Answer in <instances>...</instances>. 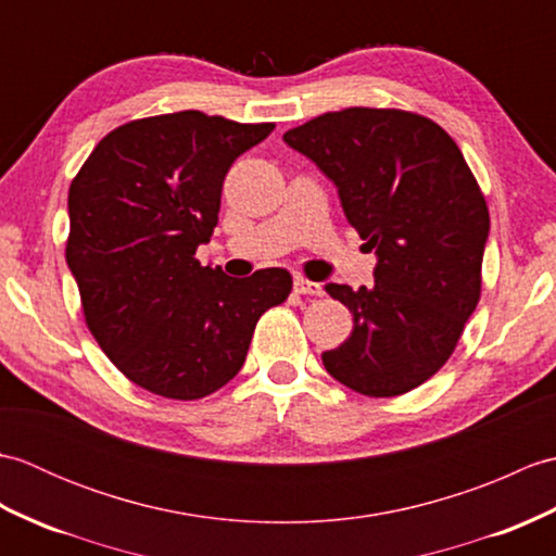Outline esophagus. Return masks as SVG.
I'll return each instance as SVG.
<instances>
[{
  "label": "esophagus",
  "mask_w": 556,
  "mask_h": 556,
  "mask_svg": "<svg viewBox=\"0 0 556 556\" xmlns=\"http://www.w3.org/2000/svg\"><path fill=\"white\" fill-rule=\"evenodd\" d=\"M293 291L301 293V296H323V285H317V281H311V279L296 277V281H293Z\"/></svg>",
  "instance_id": "esophagus-1"
}]
</instances>
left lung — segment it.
Instances as JSON below:
<instances>
[{"instance_id":"left-lung-1","label":"left lung","mask_w":556,"mask_h":556,"mask_svg":"<svg viewBox=\"0 0 556 556\" xmlns=\"http://www.w3.org/2000/svg\"><path fill=\"white\" fill-rule=\"evenodd\" d=\"M285 140L337 184L349 224L377 253L372 287H325L353 313L325 368L365 396L406 394L448 361L480 301L485 195L454 138L416 112H327Z\"/></svg>"}]
</instances>
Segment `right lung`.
Instances as JSON below:
<instances>
[{
	"mask_svg": "<svg viewBox=\"0 0 556 556\" xmlns=\"http://www.w3.org/2000/svg\"><path fill=\"white\" fill-rule=\"evenodd\" d=\"M271 128L198 110L146 116L104 136L68 186L66 263L83 317L152 394L217 392L241 370L263 313L289 299L287 269L231 279L195 257L217 227L224 176Z\"/></svg>",
	"mask_w": 556,
	"mask_h": 556,
	"instance_id": "right-lung-1",
	"label": "right lung"
}]
</instances>
